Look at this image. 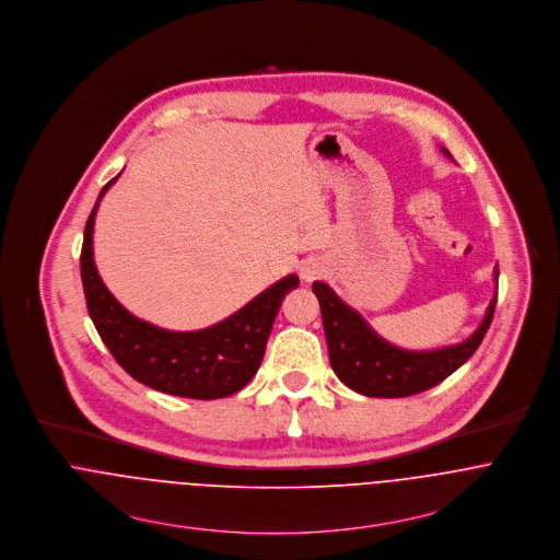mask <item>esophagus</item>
<instances>
[{
	"instance_id": "34e87169",
	"label": "esophagus",
	"mask_w": 560,
	"mask_h": 560,
	"mask_svg": "<svg viewBox=\"0 0 560 560\" xmlns=\"http://www.w3.org/2000/svg\"><path fill=\"white\" fill-rule=\"evenodd\" d=\"M322 272H324V266L317 259H307L301 264V277L305 281H315L317 277H322Z\"/></svg>"
}]
</instances>
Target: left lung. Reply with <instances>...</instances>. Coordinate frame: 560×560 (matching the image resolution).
<instances>
[{
    "label": "left lung",
    "instance_id": "left-lung-1",
    "mask_svg": "<svg viewBox=\"0 0 560 560\" xmlns=\"http://www.w3.org/2000/svg\"><path fill=\"white\" fill-rule=\"evenodd\" d=\"M442 152L451 159L444 148ZM494 279V299L479 328L457 346L430 352H410L384 341L359 311L348 307L326 283L315 281L313 294L319 301L332 372L346 386L368 397H408L440 384L459 370L483 341L497 310L498 266Z\"/></svg>",
    "mask_w": 560,
    "mask_h": 560
}]
</instances>
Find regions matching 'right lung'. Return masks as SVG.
Segmentation results:
<instances>
[{"label":"right lung","instance_id":"add662e5","mask_svg":"<svg viewBox=\"0 0 560 560\" xmlns=\"http://www.w3.org/2000/svg\"><path fill=\"white\" fill-rule=\"evenodd\" d=\"M109 180L85 223L81 247V281L90 317L114 359L137 382L188 399H219L238 393L259 370L272 322L285 294L299 288V277L288 275L243 310L223 322L190 330H165L135 317L105 288L92 253L94 217Z\"/></svg>","mask_w":560,"mask_h":560}]
</instances>
